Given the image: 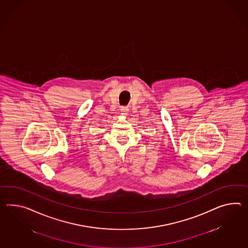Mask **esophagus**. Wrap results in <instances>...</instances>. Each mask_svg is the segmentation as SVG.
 I'll return each mask as SVG.
<instances>
[{
	"mask_svg": "<svg viewBox=\"0 0 248 248\" xmlns=\"http://www.w3.org/2000/svg\"><path fill=\"white\" fill-rule=\"evenodd\" d=\"M127 111H128V108L126 107H122L121 109H120L122 115H126Z\"/></svg>",
	"mask_w": 248,
	"mask_h": 248,
	"instance_id": "1",
	"label": "esophagus"
}]
</instances>
